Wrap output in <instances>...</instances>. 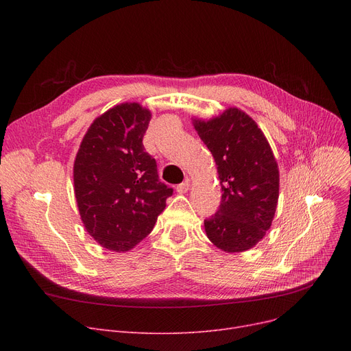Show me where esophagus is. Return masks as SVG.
<instances>
[{
    "label": "esophagus",
    "instance_id": "34e87169",
    "mask_svg": "<svg viewBox=\"0 0 351 351\" xmlns=\"http://www.w3.org/2000/svg\"><path fill=\"white\" fill-rule=\"evenodd\" d=\"M189 188H191V182L186 179L185 182L176 186V191H178V193H186L189 191Z\"/></svg>",
    "mask_w": 351,
    "mask_h": 351
}]
</instances>
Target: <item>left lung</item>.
<instances>
[{
    "instance_id": "1",
    "label": "left lung",
    "mask_w": 351,
    "mask_h": 351,
    "mask_svg": "<svg viewBox=\"0 0 351 351\" xmlns=\"http://www.w3.org/2000/svg\"><path fill=\"white\" fill-rule=\"evenodd\" d=\"M210 151L222 186L219 210L205 220L209 241L226 253L254 247L270 229L279 200V165L257 123L239 108L192 118Z\"/></svg>"
}]
</instances>
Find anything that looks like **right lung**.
I'll use <instances>...</instances> for the list:
<instances>
[{"mask_svg": "<svg viewBox=\"0 0 351 351\" xmlns=\"http://www.w3.org/2000/svg\"><path fill=\"white\" fill-rule=\"evenodd\" d=\"M152 112L138 102L108 109L88 128L73 162V192L94 241L123 253L149 234L173 189L143 149Z\"/></svg>", "mask_w": 351, "mask_h": 351, "instance_id": "right-lung-1", "label": "right lung"}]
</instances>
